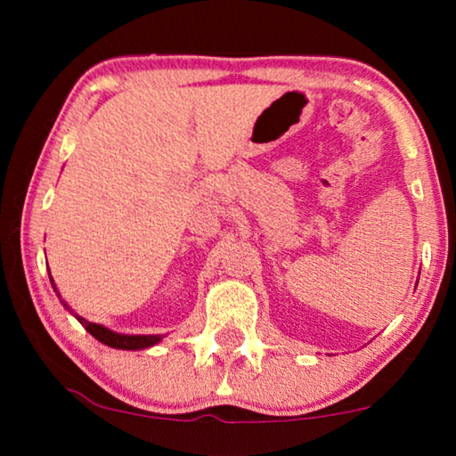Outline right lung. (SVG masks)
<instances>
[{"label": "right lung", "instance_id": "1", "mask_svg": "<svg viewBox=\"0 0 456 456\" xmlns=\"http://www.w3.org/2000/svg\"><path fill=\"white\" fill-rule=\"evenodd\" d=\"M50 281L53 285V280L50 277ZM53 289H56V285H53ZM58 291V289H56ZM66 305V304H64ZM68 307V305H66ZM76 320H78L84 328H86L92 336H94L98 342H102L106 346H110V348H118V350H142V348H151V346L159 344L163 336H126V334H117V331L108 330L104 326H100V323H92L88 320H84L82 315L74 314Z\"/></svg>", "mask_w": 456, "mask_h": 456}]
</instances>
